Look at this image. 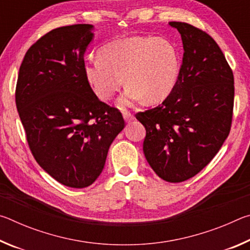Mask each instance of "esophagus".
Here are the masks:
<instances>
[{
	"instance_id": "1",
	"label": "esophagus",
	"mask_w": 250,
	"mask_h": 250,
	"mask_svg": "<svg viewBox=\"0 0 250 250\" xmlns=\"http://www.w3.org/2000/svg\"><path fill=\"white\" fill-rule=\"evenodd\" d=\"M124 119L125 120V122H131L134 119V116L129 111H125L124 112Z\"/></svg>"
}]
</instances>
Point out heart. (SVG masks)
<instances>
[{"instance_id": "b5f03b06", "label": "heart", "mask_w": 250, "mask_h": 250, "mask_svg": "<svg viewBox=\"0 0 250 250\" xmlns=\"http://www.w3.org/2000/svg\"><path fill=\"white\" fill-rule=\"evenodd\" d=\"M180 75L175 46L161 37L131 36L111 42L99 58L84 64V76L99 99L108 101L124 84L128 88L119 103L130 105L145 99L153 104L166 99Z\"/></svg>"}]
</instances>
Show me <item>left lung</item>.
<instances>
[{
	"label": "left lung",
	"mask_w": 250,
	"mask_h": 250,
	"mask_svg": "<svg viewBox=\"0 0 250 250\" xmlns=\"http://www.w3.org/2000/svg\"><path fill=\"white\" fill-rule=\"evenodd\" d=\"M181 34L183 61L174 89L158 107L138 112L146 134L143 152L161 179L180 183L208 164L228 137L234 109V75L206 32L170 22Z\"/></svg>",
	"instance_id": "8db88e82"
}]
</instances>
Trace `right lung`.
I'll return each instance as SVG.
<instances>
[{
  "instance_id": "1",
  "label": "right lung",
  "mask_w": 250,
  "mask_h": 250,
  "mask_svg": "<svg viewBox=\"0 0 250 250\" xmlns=\"http://www.w3.org/2000/svg\"><path fill=\"white\" fill-rule=\"evenodd\" d=\"M90 24L55 28L34 43L20 67L15 103L32 154L62 185L83 188L103 172L125 128L117 108L98 99L84 76Z\"/></svg>"
}]
</instances>
